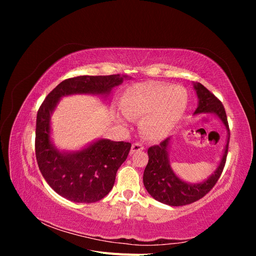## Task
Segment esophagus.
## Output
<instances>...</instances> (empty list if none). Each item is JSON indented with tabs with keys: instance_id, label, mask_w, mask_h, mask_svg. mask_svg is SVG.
Wrapping results in <instances>:
<instances>
[{
	"instance_id": "esophagus-1",
	"label": "esophagus",
	"mask_w": 256,
	"mask_h": 256,
	"mask_svg": "<svg viewBox=\"0 0 256 256\" xmlns=\"http://www.w3.org/2000/svg\"><path fill=\"white\" fill-rule=\"evenodd\" d=\"M143 145L140 144V143H134L132 144V146H131V152H140V150H143Z\"/></svg>"
}]
</instances>
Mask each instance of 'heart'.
<instances>
[{
  "instance_id": "obj_1",
  "label": "heart",
  "mask_w": 256,
  "mask_h": 256,
  "mask_svg": "<svg viewBox=\"0 0 256 256\" xmlns=\"http://www.w3.org/2000/svg\"><path fill=\"white\" fill-rule=\"evenodd\" d=\"M187 104L188 94L184 88L143 82L129 86L120 106L126 118H141L138 126L145 138L159 141L178 125Z\"/></svg>"
}]
</instances>
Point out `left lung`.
I'll return each mask as SVG.
<instances>
[{
  "instance_id": "obj_1",
  "label": "left lung",
  "mask_w": 256,
  "mask_h": 256,
  "mask_svg": "<svg viewBox=\"0 0 256 256\" xmlns=\"http://www.w3.org/2000/svg\"><path fill=\"white\" fill-rule=\"evenodd\" d=\"M193 88L198 96V108L193 115L214 114L228 131L226 143L224 146L218 166L212 174L200 182H186L174 172L168 157L171 138H166L159 145L150 147L147 150L148 164H147L143 174L145 189L158 202L170 206L187 205L202 198L218 182L226 161L230 129L223 104L200 83L193 82Z\"/></svg>"
}]
</instances>
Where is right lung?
I'll return each instance as SVG.
<instances>
[{"mask_svg": "<svg viewBox=\"0 0 256 256\" xmlns=\"http://www.w3.org/2000/svg\"><path fill=\"white\" fill-rule=\"evenodd\" d=\"M128 76H80L60 82L46 97L37 113L35 152L38 166L58 194L76 203H94L113 188L116 172L125 162L131 144L100 138L78 150L54 144L51 116L63 97L92 95L106 100Z\"/></svg>", "mask_w": 256, "mask_h": 256, "instance_id": "add662e5", "label": "right lung"}]
</instances>
